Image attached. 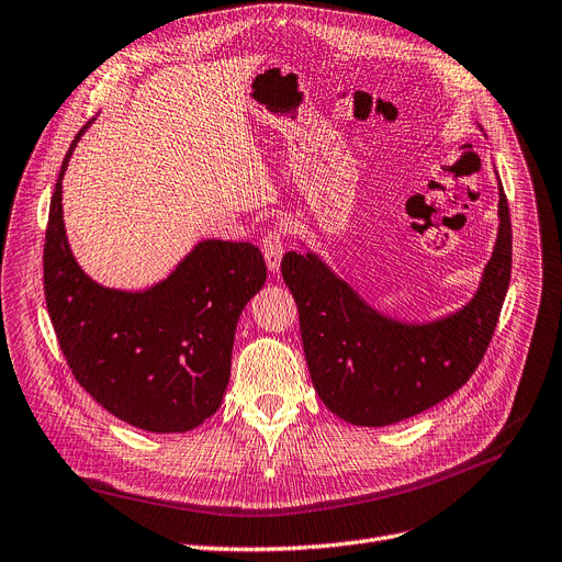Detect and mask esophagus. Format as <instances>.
I'll use <instances>...</instances> for the list:
<instances>
[{
    "instance_id": "obj_1",
    "label": "esophagus",
    "mask_w": 562,
    "mask_h": 562,
    "mask_svg": "<svg viewBox=\"0 0 562 562\" xmlns=\"http://www.w3.org/2000/svg\"><path fill=\"white\" fill-rule=\"evenodd\" d=\"M283 254H285V249H283V235H281V231L267 233L262 237V256H265V262L269 267V272H279Z\"/></svg>"
}]
</instances>
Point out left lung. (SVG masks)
Returning a JSON list of instances; mask_svg holds the SVG:
<instances>
[{"label":"left lung","instance_id":"obj_1","mask_svg":"<svg viewBox=\"0 0 562 562\" xmlns=\"http://www.w3.org/2000/svg\"><path fill=\"white\" fill-rule=\"evenodd\" d=\"M498 221L475 295L426 323L373 308L318 254L283 256L281 274L297 302L313 387L336 417L355 426H390L429 411L468 383L509 288L512 223L501 177Z\"/></svg>","mask_w":562,"mask_h":562}]
</instances>
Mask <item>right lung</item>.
Instances as JSON below:
<instances>
[{
    "instance_id": "obj_1",
    "label": "right lung",
    "mask_w": 562,
    "mask_h": 562,
    "mask_svg": "<svg viewBox=\"0 0 562 562\" xmlns=\"http://www.w3.org/2000/svg\"><path fill=\"white\" fill-rule=\"evenodd\" d=\"M87 126L61 161L43 249L57 341L78 383L108 413L151 434H184L221 406L239 313L265 285V258L249 241L203 239L145 290L87 277L61 212V179Z\"/></svg>"
}]
</instances>
